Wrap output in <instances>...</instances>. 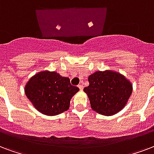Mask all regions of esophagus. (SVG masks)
<instances>
[{"label":"esophagus","mask_w":154,"mask_h":154,"mask_svg":"<svg viewBox=\"0 0 154 154\" xmlns=\"http://www.w3.org/2000/svg\"><path fill=\"white\" fill-rule=\"evenodd\" d=\"M78 88L80 89V90H83V88H84V86H83L82 85H78Z\"/></svg>","instance_id":"esophagus-1"}]
</instances>
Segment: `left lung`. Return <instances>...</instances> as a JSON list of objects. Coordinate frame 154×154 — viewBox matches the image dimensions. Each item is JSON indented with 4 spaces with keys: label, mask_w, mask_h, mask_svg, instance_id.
Returning a JSON list of instances; mask_svg holds the SVG:
<instances>
[{
    "label": "left lung",
    "mask_w": 154,
    "mask_h": 154,
    "mask_svg": "<svg viewBox=\"0 0 154 154\" xmlns=\"http://www.w3.org/2000/svg\"><path fill=\"white\" fill-rule=\"evenodd\" d=\"M90 85L84 88L93 111L105 116L119 113L132 93V84L114 70L96 71L88 77Z\"/></svg>",
    "instance_id": "1"
}]
</instances>
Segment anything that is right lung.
<instances>
[{"mask_svg": "<svg viewBox=\"0 0 154 154\" xmlns=\"http://www.w3.org/2000/svg\"><path fill=\"white\" fill-rule=\"evenodd\" d=\"M24 90L37 111L46 116H55L69 110L71 98L79 89L70 84L69 77L45 70L30 77Z\"/></svg>", "mask_w": 154, "mask_h": 154, "instance_id": "add662e5", "label": "right lung"}]
</instances>
